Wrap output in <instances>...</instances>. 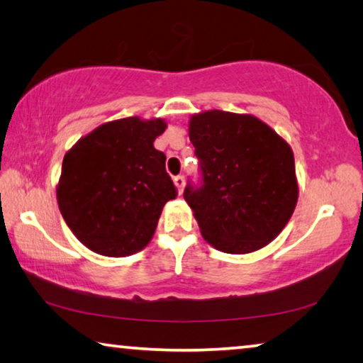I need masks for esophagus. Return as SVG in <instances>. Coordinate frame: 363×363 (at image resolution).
<instances>
[{"instance_id": "esophagus-1", "label": "esophagus", "mask_w": 363, "mask_h": 363, "mask_svg": "<svg viewBox=\"0 0 363 363\" xmlns=\"http://www.w3.org/2000/svg\"><path fill=\"white\" fill-rule=\"evenodd\" d=\"M174 184H176V187H177V192L182 194L184 186H186V177H184L182 174L176 176V177H174Z\"/></svg>"}]
</instances>
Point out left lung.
<instances>
[{
    "label": "left lung",
    "instance_id": "1",
    "mask_svg": "<svg viewBox=\"0 0 363 363\" xmlns=\"http://www.w3.org/2000/svg\"><path fill=\"white\" fill-rule=\"evenodd\" d=\"M189 138L201 177L200 184L187 182L184 199L201 235L232 255L266 247L298 201L290 145L256 116L223 110L194 115Z\"/></svg>",
    "mask_w": 363,
    "mask_h": 363
}]
</instances>
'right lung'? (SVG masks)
Wrapping results in <instances>:
<instances>
[{"instance_id": "obj_1", "label": "right lung", "mask_w": 363, "mask_h": 363, "mask_svg": "<svg viewBox=\"0 0 363 363\" xmlns=\"http://www.w3.org/2000/svg\"><path fill=\"white\" fill-rule=\"evenodd\" d=\"M164 130L160 118L108 121L65 153L59 210L89 250L121 257L150 242L164 203L177 196L167 155L153 147Z\"/></svg>"}]
</instances>
